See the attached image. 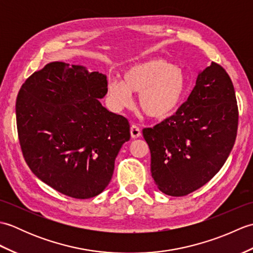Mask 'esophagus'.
<instances>
[{
	"mask_svg": "<svg viewBox=\"0 0 253 253\" xmlns=\"http://www.w3.org/2000/svg\"><path fill=\"white\" fill-rule=\"evenodd\" d=\"M130 135H131V138L133 139H137L141 136V130L140 128H139L137 125H131L130 127Z\"/></svg>",
	"mask_w": 253,
	"mask_h": 253,
	"instance_id": "esophagus-1",
	"label": "esophagus"
}]
</instances>
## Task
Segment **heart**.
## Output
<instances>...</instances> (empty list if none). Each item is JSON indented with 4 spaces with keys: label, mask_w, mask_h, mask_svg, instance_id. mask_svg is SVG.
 Returning <instances> with one entry per match:
<instances>
[{
    "label": "heart",
    "mask_w": 253,
    "mask_h": 253,
    "mask_svg": "<svg viewBox=\"0 0 253 253\" xmlns=\"http://www.w3.org/2000/svg\"><path fill=\"white\" fill-rule=\"evenodd\" d=\"M186 91L181 68L162 58H152L128 67L124 78L107 83L106 96L117 110L132 104V93H140L139 104L149 117H169L178 109Z\"/></svg>",
    "instance_id": "obj_1"
}]
</instances>
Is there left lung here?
Listing matches in <instances>:
<instances>
[{
	"label": "left lung",
	"mask_w": 253,
	"mask_h": 253,
	"mask_svg": "<svg viewBox=\"0 0 253 253\" xmlns=\"http://www.w3.org/2000/svg\"><path fill=\"white\" fill-rule=\"evenodd\" d=\"M238 105L232 79L212 62L176 114L142 135L151 152V173L165 195L193 192L221 169L237 136Z\"/></svg>",
	"instance_id": "8db88e82"
}]
</instances>
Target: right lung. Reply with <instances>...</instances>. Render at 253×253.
I'll list each match as a JSON object with an SVG mask.
<instances>
[{"label": "right lung", "instance_id": "1", "mask_svg": "<svg viewBox=\"0 0 253 253\" xmlns=\"http://www.w3.org/2000/svg\"><path fill=\"white\" fill-rule=\"evenodd\" d=\"M106 76L52 62L26 79L16 99L21 152L38 178L75 199L98 196L110 184L127 118L107 111Z\"/></svg>", "mask_w": 253, "mask_h": 253}]
</instances>
